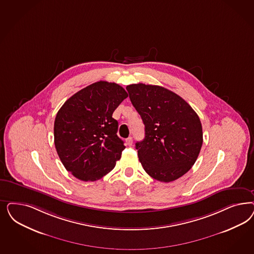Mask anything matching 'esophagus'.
I'll use <instances>...</instances> for the list:
<instances>
[{"label": "esophagus", "mask_w": 254, "mask_h": 254, "mask_svg": "<svg viewBox=\"0 0 254 254\" xmlns=\"http://www.w3.org/2000/svg\"><path fill=\"white\" fill-rule=\"evenodd\" d=\"M126 143H127L128 146H131V145H132V137H128V138L126 139Z\"/></svg>", "instance_id": "1"}]
</instances>
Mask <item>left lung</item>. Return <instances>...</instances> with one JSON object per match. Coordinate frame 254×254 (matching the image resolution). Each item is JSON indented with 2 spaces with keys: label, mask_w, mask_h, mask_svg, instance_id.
<instances>
[{
  "label": "left lung",
  "mask_w": 254,
  "mask_h": 254,
  "mask_svg": "<svg viewBox=\"0 0 254 254\" xmlns=\"http://www.w3.org/2000/svg\"><path fill=\"white\" fill-rule=\"evenodd\" d=\"M126 90L145 124V138L135 144L144 170L161 182L180 179L194 164L203 144L196 112L164 87L139 83Z\"/></svg>",
  "instance_id": "obj_1"
}]
</instances>
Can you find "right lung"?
Masks as SVG:
<instances>
[{"label": "right lung", "instance_id": "add662e5", "mask_svg": "<svg viewBox=\"0 0 254 254\" xmlns=\"http://www.w3.org/2000/svg\"><path fill=\"white\" fill-rule=\"evenodd\" d=\"M128 97L122 86L98 81L74 93L58 111L54 143L67 171L95 181L110 172L125 148L117 135L115 109Z\"/></svg>", "mask_w": 254, "mask_h": 254}]
</instances>
